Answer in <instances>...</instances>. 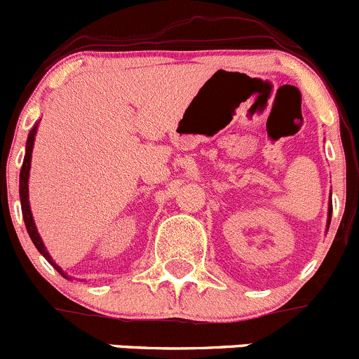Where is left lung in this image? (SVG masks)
Returning a JSON list of instances; mask_svg holds the SVG:
<instances>
[{"instance_id": "1", "label": "left lung", "mask_w": 359, "mask_h": 359, "mask_svg": "<svg viewBox=\"0 0 359 359\" xmlns=\"http://www.w3.org/2000/svg\"><path fill=\"white\" fill-rule=\"evenodd\" d=\"M330 219H332V201L328 204V226H330Z\"/></svg>"}]
</instances>
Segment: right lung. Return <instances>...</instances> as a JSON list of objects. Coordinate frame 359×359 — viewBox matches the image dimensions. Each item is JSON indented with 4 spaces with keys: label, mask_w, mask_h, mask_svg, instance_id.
<instances>
[{
    "label": "right lung",
    "mask_w": 359,
    "mask_h": 359,
    "mask_svg": "<svg viewBox=\"0 0 359 359\" xmlns=\"http://www.w3.org/2000/svg\"><path fill=\"white\" fill-rule=\"evenodd\" d=\"M38 126H40V122H36L33 126V129H31L29 136H27V143H26V155H24V164H22V169H20V184H19V191H20V205H22V216H24V223H26V229H27V233H29L31 241H33V244L36 246V250L40 251L41 255H43L45 258L48 260V264L52 265V267L55 269V271L59 272L62 278L66 279H71L69 276L66 274V272L62 271V269L59 267L57 264L54 262V258L50 257V253L47 251V248H45L43 241H41L40 233H38V229L36 225H34V219H33V212H31V205H29V187H27V183H29V171H31V155H33V147H34V136H36V130H38Z\"/></svg>",
    "instance_id": "add662e5"
}]
</instances>
